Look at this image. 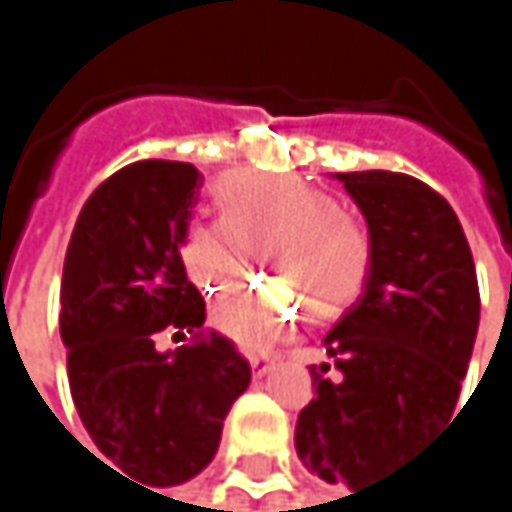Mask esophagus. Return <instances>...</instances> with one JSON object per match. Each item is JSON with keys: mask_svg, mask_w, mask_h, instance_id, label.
I'll use <instances>...</instances> for the list:
<instances>
[{"mask_svg": "<svg viewBox=\"0 0 512 512\" xmlns=\"http://www.w3.org/2000/svg\"><path fill=\"white\" fill-rule=\"evenodd\" d=\"M249 364H252V373H255V376H266V373L272 370V364H275V361L266 356H252L249 358Z\"/></svg>", "mask_w": 512, "mask_h": 512, "instance_id": "esophagus-1", "label": "esophagus"}]
</instances>
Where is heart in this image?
Masks as SVG:
<instances>
[{"instance_id":"1","label":"heart","mask_w":512,"mask_h":512,"mask_svg":"<svg viewBox=\"0 0 512 512\" xmlns=\"http://www.w3.org/2000/svg\"><path fill=\"white\" fill-rule=\"evenodd\" d=\"M222 219L192 225L180 240V266L210 299L243 287L255 249H266L284 287L252 290L216 311L225 338L249 353L269 350L299 317L344 311L367 281L370 237L338 198L308 180L231 171L216 186Z\"/></svg>"}]
</instances>
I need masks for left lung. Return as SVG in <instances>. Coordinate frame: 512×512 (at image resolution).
I'll use <instances>...</instances> for the list:
<instances>
[{
	"label": "left lung",
	"instance_id": "8db88e82",
	"mask_svg": "<svg viewBox=\"0 0 512 512\" xmlns=\"http://www.w3.org/2000/svg\"><path fill=\"white\" fill-rule=\"evenodd\" d=\"M370 237L361 296L323 338L317 397L299 412L296 454L353 495L445 424L480 323L477 272L460 219L427 183L397 171L335 174Z\"/></svg>",
	"mask_w": 512,
	"mask_h": 512
}]
</instances>
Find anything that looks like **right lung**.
<instances>
[{"label":"right lung","mask_w":512,"mask_h":512,"mask_svg":"<svg viewBox=\"0 0 512 512\" xmlns=\"http://www.w3.org/2000/svg\"><path fill=\"white\" fill-rule=\"evenodd\" d=\"M201 183L192 162L171 159L115 171L85 201L61 272L58 326L76 412L106 460L154 489L210 465L252 382L228 338H201L204 299L180 266ZM162 328H186L196 344L159 354Z\"/></svg>","instance_id":"add662e5"}]
</instances>
